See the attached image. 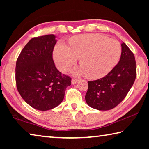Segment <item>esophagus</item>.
I'll return each instance as SVG.
<instances>
[{
	"instance_id": "esophagus-1",
	"label": "esophagus",
	"mask_w": 149,
	"mask_h": 149,
	"mask_svg": "<svg viewBox=\"0 0 149 149\" xmlns=\"http://www.w3.org/2000/svg\"><path fill=\"white\" fill-rule=\"evenodd\" d=\"M78 81H79V79H75V78H72V84H77V83L78 82Z\"/></svg>"
}]
</instances>
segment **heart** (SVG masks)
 <instances>
[{
	"label": "heart",
	"mask_w": 149,
	"mask_h": 149,
	"mask_svg": "<svg viewBox=\"0 0 149 149\" xmlns=\"http://www.w3.org/2000/svg\"><path fill=\"white\" fill-rule=\"evenodd\" d=\"M121 52V45L116 40L100 34L81 35L70 39L69 47L62 42L57 44L54 59L60 70L67 72L81 58L82 65L75 70V74L98 79L114 68L119 61Z\"/></svg>",
	"instance_id": "obj_1"
}]
</instances>
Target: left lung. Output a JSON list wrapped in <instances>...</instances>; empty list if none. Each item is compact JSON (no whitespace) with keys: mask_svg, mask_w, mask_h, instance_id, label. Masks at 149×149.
<instances>
[{"mask_svg":"<svg viewBox=\"0 0 149 149\" xmlns=\"http://www.w3.org/2000/svg\"><path fill=\"white\" fill-rule=\"evenodd\" d=\"M121 46L118 64L104 77L88 81L85 98L93 108L108 110L115 108L124 99L135 81L137 68L134 54L124 42Z\"/></svg>","mask_w":149,"mask_h":149,"instance_id":"1","label":"left lung"}]
</instances>
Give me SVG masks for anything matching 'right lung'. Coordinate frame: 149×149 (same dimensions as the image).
Segmentation results:
<instances>
[{"mask_svg": "<svg viewBox=\"0 0 149 149\" xmlns=\"http://www.w3.org/2000/svg\"><path fill=\"white\" fill-rule=\"evenodd\" d=\"M54 35L33 37L21 51L16 61L17 89L35 109L45 111L58 106L72 79L56 69L52 52L56 43Z\"/></svg>", "mask_w": 149, "mask_h": 149, "instance_id": "obj_1", "label": "right lung"}]
</instances>
